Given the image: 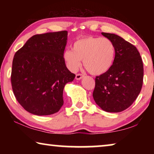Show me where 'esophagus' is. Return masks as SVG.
<instances>
[{"instance_id": "obj_1", "label": "esophagus", "mask_w": 154, "mask_h": 154, "mask_svg": "<svg viewBox=\"0 0 154 154\" xmlns=\"http://www.w3.org/2000/svg\"><path fill=\"white\" fill-rule=\"evenodd\" d=\"M83 77V75L82 74H77L75 76V79L76 80H80Z\"/></svg>"}]
</instances>
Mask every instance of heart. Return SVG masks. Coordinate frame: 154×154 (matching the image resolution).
Instances as JSON below:
<instances>
[{"instance_id": "b5f03b06", "label": "heart", "mask_w": 154, "mask_h": 154, "mask_svg": "<svg viewBox=\"0 0 154 154\" xmlns=\"http://www.w3.org/2000/svg\"><path fill=\"white\" fill-rule=\"evenodd\" d=\"M116 48L108 38L84 36L72 44V49L64 51L63 58L68 68L76 72L82 64L91 74L100 75L111 69L116 58Z\"/></svg>"}]
</instances>
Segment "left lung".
Wrapping results in <instances>:
<instances>
[{
	"label": "left lung",
	"instance_id": "obj_1",
	"mask_svg": "<svg viewBox=\"0 0 154 154\" xmlns=\"http://www.w3.org/2000/svg\"><path fill=\"white\" fill-rule=\"evenodd\" d=\"M101 34L113 43L116 58L109 71L96 77L93 98L103 111L118 113L128 108L141 90L143 61L136 47L121 36Z\"/></svg>",
	"mask_w": 154,
	"mask_h": 154
}]
</instances>
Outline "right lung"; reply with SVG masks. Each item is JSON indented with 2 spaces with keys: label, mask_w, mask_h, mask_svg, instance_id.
Masks as SVG:
<instances>
[{
  "label": "right lung",
  "mask_w": 154,
  "mask_h": 154,
  "mask_svg": "<svg viewBox=\"0 0 154 154\" xmlns=\"http://www.w3.org/2000/svg\"><path fill=\"white\" fill-rule=\"evenodd\" d=\"M68 32L32 36L15 53L11 85L22 107L36 116L57 113L63 105V90L75 79L65 64Z\"/></svg>",
  "instance_id": "obj_1"
}]
</instances>
